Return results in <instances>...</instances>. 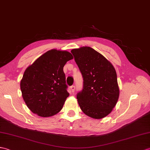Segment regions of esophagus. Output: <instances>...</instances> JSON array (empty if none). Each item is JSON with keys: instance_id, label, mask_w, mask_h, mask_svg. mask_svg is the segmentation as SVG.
<instances>
[{"instance_id": "obj_1", "label": "esophagus", "mask_w": 150, "mask_h": 150, "mask_svg": "<svg viewBox=\"0 0 150 150\" xmlns=\"http://www.w3.org/2000/svg\"><path fill=\"white\" fill-rule=\"evenodd\" d=\"M70 89H71V91L72 93H74L75 89V86H71L70 87Z\"/></svg>"}]
</instances>
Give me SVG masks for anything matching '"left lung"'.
I'll list each match as a JSON object with an SVG mask.
<instances>
[{"mask_svg":"<svg viewBox=\"0 0 150 150\" xmlns=\"http://www.w3.org/2000/svg\"><path fill=\"white\" fill-rule=\"evenodd\" d=\"M83 79V89L76 95L82 112L94 119L109 115L120 96L117 74L112 64L89 47L71 50Z\"/></svg>","mask_w":150,"mask_h":150,"instance_id":"left-lung-1","label":"left lung"}]
</instances>
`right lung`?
<instances>
[{"label":"right lung","mask_w":150,"mask_h":150,"mask_svg":"<svg viewBox=\"0 0 150 150\" xmlns=\"http://www.w3.org/2000/svg\"><path fill=\"white\" fill-rule=\"evenodd\" d=\"M73 58L68 51L52 49L26 68L20 89L24 102L33 113L47 117L60 112L69 96L63 67Z\"/></svg>","instance_id":"1"}]
</instances>
